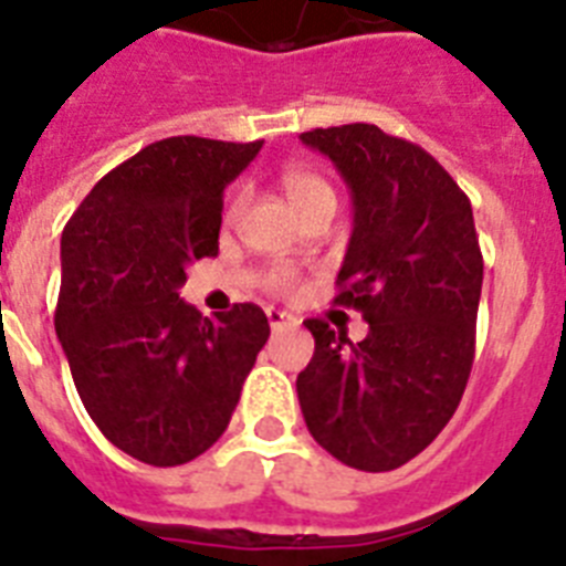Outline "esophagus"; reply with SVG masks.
<instances>
[{
    "mask_svg": "<svg viewBox=\"0 0 566 566\" xmlns=\"http://www.w3.org/2000/svg\"><path fill=\"white\" fill-rule=\"evenodd\" d=\"M265 315H269V326H272L274 332L286 329V326H294V317L286 315V312H280V308H269Z\"/></svg>",
    "mask_w": 566,
    "mask_h": 566,
    "instance_id": "1",
    "label": "esophagus"
}]
</instances>
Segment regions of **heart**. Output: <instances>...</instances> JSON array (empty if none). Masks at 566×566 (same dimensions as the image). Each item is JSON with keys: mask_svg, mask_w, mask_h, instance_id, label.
<instances>
[{"mask_svg": "<svg viewBox=\"0 0 566 566\" xmlns=\"http://www.w3.org/2000/svg\"><path fill=\"white\" fill-rule=\"evenodd\" d=\"M283 191H286L289 202H292L297 214L308 211L317 202H335V191H332L329 182L323 180L321 174L308 171V168H289L283 174ZM237 206L240 202L231 206L229 214H234ZM265 286L272 289V292H292L294 274L289 269H274V272L265 274Z\"/></svg>", "mask_w": 566, "mask_h": 566, "instance_id": "1", "label": "heart"}]
</instances>
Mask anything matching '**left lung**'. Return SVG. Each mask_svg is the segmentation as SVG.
Instances as JSON below:
<instances>
[{
  "label": "left lung",
  "instance_id": "left-lung-1",
  "mask_svg": "<svg viewBox=\"0 0 566 566\" xmlns=\"http://www.w3.org/2000/svg\"><path fill=\"white\" fill-rule=\"evenodd\" d=\"M301 139L352 188L355 226L335 303L369 323L360 343L321 317L303 323L315 335L297 375L303 418L346 467L398 470L438 438L470 380L484 280L470 197L421 145L378 125Z\"/></svg>",
  "mask_w": 566,
  "mask_h": 566
}]
</instances>
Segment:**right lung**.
Instances as JSON below:
<instances>
[{
    "label": "right lung",
    "mask_w": 566,
    "mask_h": 566,
    "mask_svg": "<svg viewBox=\"0 0 566 566\" xmlns=\"http://www.w3.org/2000/svg\"><path fill=\"white\" fill-rule=\"evenodd\" d=\"M263 148L206 137L145 145L91 188L62 231L56 337L91 421L151 467L195 461L226 432L269 340L254 303L217 321L180 301L214 258L223 191Z\"/></svg>",
    "instance_id": "right-lung-1"
}]
</instances>
